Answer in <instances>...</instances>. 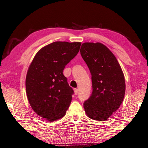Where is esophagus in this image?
<instances>
[{"label": "esophagus", "mask_w": 148, "mask_h": 148, "mask_svg": "<svg viewBox=\"0 0 148 148\" xmlns=\"http://www.w3.org/2000/svg\"><path fill=\"white\" fill-rule=\"evenodd\" d=\"M74 92H75V95H77L78 93H79V90H78V89L75 88V89H74Z\"/></svg>", "instance_id": "1"}]
</instances>
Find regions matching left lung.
Instances as JSON below:
<instances>
[{"label": "left lung", "instance_id": "obj_1", "mask_svg": "<svg viewBox=\"0 0 148 148\" xmlns=\"http://www.w3.org/2000/svg\"><path fill=\"white\" fill-rule=\"evenodd\" d=\"M80 54L91 74L93 91L84 103L89 118L106 121L123 102L126 83L123 71L110 49L100 42H84Z\"/></svg>", "mask_w": 148, "mask_h": 148}]
</instances>
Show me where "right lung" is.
Returning <instances> with one entry per match:
<instances>
[{
    "label": "right lung",
    "mask_w": 148,
    "mask_h": 148,
    "mask_svg": "<svg viewBox=\"0 0 148 148\" xmlns=\"http://www.w3.org/2000/svg\"><path fill=\"white\" fill-rule=\"evenodd\" d=\"M81 42H54L42 48L27 69L26 90L33 110L46 121L64 116L73 90L63 75L66 65L76 56Z\"/></svg>",
    "instance_id": "1"
}]
</instances>
